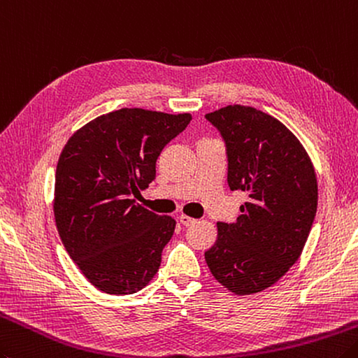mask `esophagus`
Here are the masks:
<instances>
[{
  "mask_svg": "<svg viewBox=\"0 0 358 358\" xmlns=\"http://www.w3.org/2000/svg\"><path fill=\"white\" fill-rule=\"evenodd\" d=\"M178 219L181 222V225H185V227H192V225H195V223H197V220L192 219V217L186 215V214H181Z\"/></svg>",
  "mask_w": 358,
  "mask_h": 358,
  "instance_id": "34e87169",
  "label": "esophagus"
}]
</instances>
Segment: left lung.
I'll return each mask as SVG.
<instances>
[{
	"label": "left lung",
	"instance_id": "left-lung-1",
	"mask_svg": "<svg viewBox=\"0 0 358 358\" xmlns=\"http://www.w3.org/2000/svg\"><path fill=\"white\" fill-rule=\"evenodd\" d=\"M205 117L225 141L229 189L248 197L234 223H217L205 259L222 285L251 295L278 282L303 253L317 214V175L303 144L276 117L245 105Z\"/></svg>",
	"mask_w": 358,
	"mask_h": 358
}]
</instances>
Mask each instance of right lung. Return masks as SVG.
I'll use <instances>...</instances> for the list:
<instances>
[{"mask_svg": "<svg viewBox=\"0 0 358 358\" xmlns=\"http://www.w3.org/2000/svg\"><path fill=\"white\" fill-rule=\"evenodd\" d=\"M192 116L121 108L68 139L55 171L54 215L69 257L110 295H131L157 275L175 220L136 205L167 143Z\"/></svg>", "mask_w": 358, "mask_h": 358, "instance_id": "1", "label": "right lung"}]
</instances>
